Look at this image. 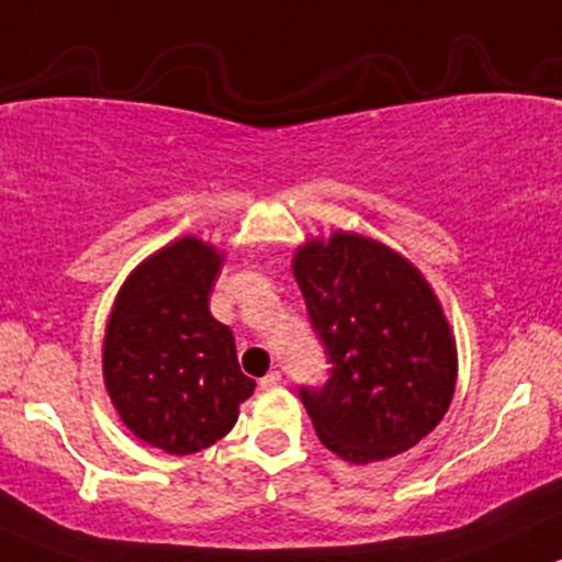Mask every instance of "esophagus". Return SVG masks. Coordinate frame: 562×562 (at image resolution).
I'll list each match as a JSON object with an SVG mask.
<instances>
[{"instance_id": "1", "label": "esophagus", "mask_w": 562, "mask_h": 562, "mask_svg": "<svg viewBox=\"0 0 562 562\" xmlns=\"http://www.w3.org/2000/svg\"><path fill=\"white\" fill-rule=\"evenodd\" d=\"M280 384H282L280 371H269L261 381H258V386H261V390H274V386H280Z\"/></svg>"}]
</instances>
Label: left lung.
<instances>
[{
    "mask_svg": "<svg viewBox=\"0 0 562 562\" xmlns=\"http://www.w3.org/2000/svg\"><path fill=\"white\" fill-rule=\"evenodd\" d=\"M293 274L333 366L323 386L299 390L323 446L351 464L408 451L442 422L456 390V341L429 282L408 258L351 232L301 245Z\"/></svg>",
    "mask_w": 562,
    "mask_h": 562,
    "instance_id": "1",
    "label": "left lung"
}]
</instances>
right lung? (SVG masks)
<instances>
[{"label": "right lung", "mask_w": 562, "mask_h": 562, "mask_svg": "<svg viewBox=\"0 0 562 562\" xmlns=\"http://www.w3.org/2000/svg\"><path fill=\"white\" fill-rule=\"evenodd\" d=\"M221 252L181 237L122 285L103 338V381L125 427L172 456L229 435L256 381L239 371L232 330L211 314Z\"/></svg>", "instance_id": "1"}]
</instances>
